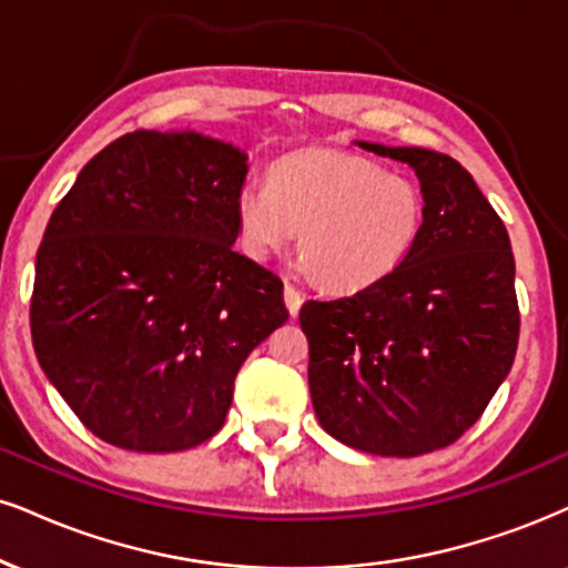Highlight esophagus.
Returning a JSON list of instances; mask_svg holds the SVG:
<instances>
[{
    "label": "esophagus",
    "instance_id": "1",
    "mask_svg": "<svg viewBox=\"0 0 568 568\" xmlns=\"http://www.w3.org/2000/svg\"><path fill=\"white\" fill-rule=\"evenodd\" d=\"M284 303H286V311H290L292 316H297L300 305H303V292H300L295 284H286L284 286Z\"/></svg>",
    "mask_w": 568,
    "mask_h": 568
}]
</instances>
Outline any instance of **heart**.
<instances>
[{"instance_id": "heart-1", "label": "heart", "mask_w": 568, "mask_h": 568, "mask_svg": "<svg viewBox=\"0 0 568 568\" xmlns=\"http://www.w3.org/2000/svg\"><path fill=\"white\" fill-rule=\"evenodd\" d=\"M244 250L255 257L300 234V263L318 286L353 292L387 278L416 247L426 197L416 181L358 152L313 146L278 158L268 186L236 194Z\"/></svg>"}]
</instances>
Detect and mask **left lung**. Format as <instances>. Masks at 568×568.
Segmentation results:
<instances>
[{"instance_id": "obj_1", "label": "left lung", "mask_w": 568, "mask_h": 568, "mask_svg": "<svg viewBox=\"0 0 568 568\" xmlns=\"http://www.w3.org/2000/svg\"><path fill=\"white\" fill-rule=\"evenodd\" d=\"M416 171L426 223L382 282L300 307L324 429L371 455L453 445L485 413L519 345L516 263L500 215L458 160L358 142Z\"/></svg>"}]
</instances>
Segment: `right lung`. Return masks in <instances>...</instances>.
<instances>
[{
  "mask_svg": "<svg viewBox=\"0 0 568 568\" xmlns=\"http://www.w3.org/2000/svg\"><path fill=\"white\" fill-rule=\"evenodd\" d=\"M247 155L160 131L83 165L37 252L39 366L104 443L197 447L226 422L242 363L286 324L276 273L234 252Z\"/></svg>",
  "mask_w": 568,
  "mask_h": 568,
  "instance_id": "obj_1",
  "label": "right lung"
}]
</instances>
